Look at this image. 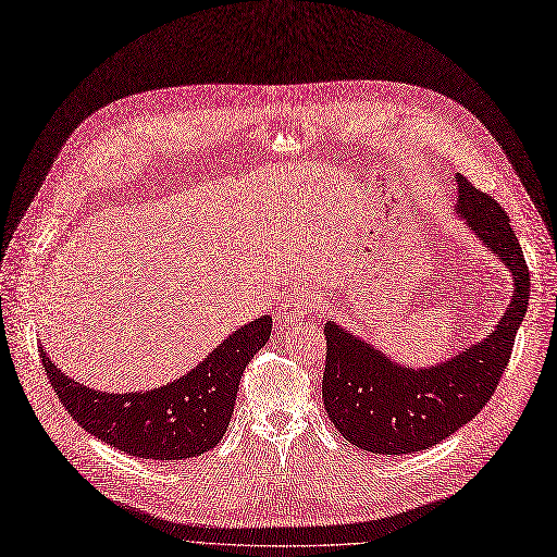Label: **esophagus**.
Instances as JSON below:
<instances>
[{
    "instance_id": "obj_1",
    "label": "esophagus",
    "mask_w": 557,
    "mask_h": 557,
    "mask_svg": "<svg viewBox=\"0 0 557 557\" xmlns=\"http://www.w3.org/2000/svg\"><path fill=\"white\" fill-rule=\"evenodd\" d=\"M321 309V298L311 292V288L305 286H294L288 288L282 300V321L284 323H298L305 321L309 313Z\"/></svg>"
}]
</instances>
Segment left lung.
Segmentation results:
<instances>
[{"mask_svg":"<svg viewBox=\"0 0 557 557\" xmlns=\"http://www.w3.org/2000/svg\"><path fill=\"white\" fill-rule=\"evenodd\" d=\"M455 215L512 277L500 321L480 342L428 367L400 364L364 336L325 323V412L342 437L375 455H405L444 442L494 396L525 317L530 273L510 219L485 193L455 175Z\"/></svg>","mask_w":557,"mask_h":557,"instance_id":"1","label":"left lung"}]
</instances>
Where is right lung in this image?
Segmentation results:
<instances>
[{"label": "right lung", "instance_id": "right-lung-1", "mask_svg": "<svg viewBox=\"0 0 557 557\" xmlns=\"http://www.w3.org/2000/svg\"><path fill=\"white\" fill-rule=\"evenodd\" d=\"M273 319L259 317L238 325L198 367L157 389L107 394L67 377L40 357L59 400L95 440L143 459H186L211 450L223 440L234 412L240 375L271 338Z\"/></svg>", "mask_w": 557, "mask_h": 557}]
</instances>
